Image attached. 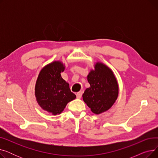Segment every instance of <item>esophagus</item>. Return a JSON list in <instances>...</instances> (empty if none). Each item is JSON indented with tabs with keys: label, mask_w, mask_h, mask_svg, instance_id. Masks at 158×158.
Wrapping results in <instances>:
<instances>
[{
	"label": "esophagus",
	"mask_w": 158,
	"mask_h": 158,
	"mask_svg": "<svg viewBox=\"0 0 158 158\" xmlns=\"http://www.w3.org/2000/svg\"><path fill=\"white\" fill-rule=\"evenodd\" d=\"M76 96L77 98H81L82 97V92H79L76 94Z\"/></svg>",
	"instance_id": "esophagus-1"
}]
</instances>
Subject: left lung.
Masks as SVG:
<instances>
[{"label": "left lung", "instance_id": "left-lung-1", "mask_svg": "<svg viewBox=\"0 0 158 158\" xmlns=\"http://www.w3.org/2000/svg\"><path fill=\"white\" fill-rule=\"evenodd\" d=\"M90 85L82 95L85 102L95 114L108 110L117 100L118 86L113 72L105 64L97 63L95 70L88 76Z\"/></svg>", "mask_w": 158, "mask_h": 158}]
</instances>
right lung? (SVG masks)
Returning <instances> with one entry per match:
<instances>
[{"instance_id":"add662e5","label":"right lung","mask_w":158,"mask_h":158,"mask_svg":"<svg viewBox=\"0 0 158 158\" xmlns=\"http://www.w3.org/2000/svg\"><path fill=\"white\" fill-rule=\"evenodd\" d=\"M64 66L60 61L45 66L39 73L35 86L38 104L44 110L56 115L60 114L68 102L76 98L61 76Z\"/></svg>"}]
</instances>
